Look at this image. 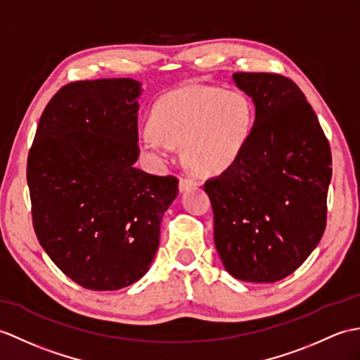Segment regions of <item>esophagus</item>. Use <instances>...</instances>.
Here are the masks:
<instances>
[{
    "label": "esophagus",
    "instance_id": "obj_1",
    "mask_svg": "<svg viewBox=\"0 0 360 360\" xmlns=\"http://www.w3.org/2000/svg\"><path fill=\"white\" fill-rule=\"evenodd\" d=\"M198 187V184L191 179V178H187V176H182L179 179V190L181 191H188V190H195Z\"/></svg>",
    "mask_w": 360,
    "mask_h": 360
}]
</instances>
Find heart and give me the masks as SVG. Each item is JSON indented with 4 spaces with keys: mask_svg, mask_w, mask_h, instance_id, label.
<instances>
[{
    "mask_svg": "<svg viewBox=\"0 0 360 360\" xmlns=\"http://www.w3.org/2000/svg\"><path fill=\"white\" fill-rule=\"evenodd\" d=\"M253 127V105L238 90L190 86L164 95L153 107L142 146L164 161L172 147L200 174L219 173L235 162Z\"/></svg>",
    "mask_w": 360,
    "mask_h": 360,
    "instance_id": "1",
    "label": "heart"
}]
</instances>
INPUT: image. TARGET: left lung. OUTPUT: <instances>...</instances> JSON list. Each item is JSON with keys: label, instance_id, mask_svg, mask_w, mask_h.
Segmentation results:
<instances>
[{"label": "left lung", "instance_id": "8db88e82", "mask_svg": "<svg viewBox=\"0 0 360 360\" xmlns=\"http://www.w3.org/2000/svg\"><path fill=\"white\" fill-rule=\"evenodd\" d=\"M253 99L255 124L238 160L204 190L214 245L233 278L270 283L304 264L323 235L331 150L293 81L276 73H233Z\"/></svg>", "mask_w": 360, "mask_h": 360}]
</instances>
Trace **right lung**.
<instances>
[{
	"label": "right lung",
	"mask_w": 360,
	"mask_h": 360,
	"mask_svg": "<svg viewBox=\"0 0 360 360\" xmlns=\"http://www.w3.org/2000/svg\"><path fill=\"white\" fill-rule=\"evenodd\" d=\"M130 78L77 81L50 99L27 158L32 221L67 278L95 291L139 281L160 247L178 179L136 169L138 98Z\"/></svg>",
	"instance_id": "right-lung-1"
}]
</instances>
